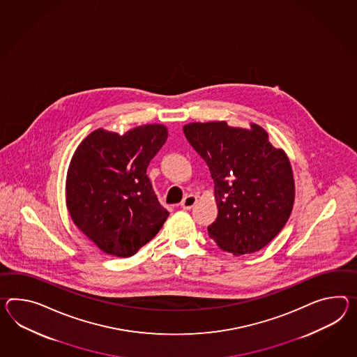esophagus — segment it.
<instances>
[{
	"label": "esophagus",
	"instance_id": "34e87169",
	"mask_svg": "<svg viewBox=\"0 0 357 357\" xmlns=\"http://www.w3.org/2000/svg\"><path fill=\"white\" fill-rule=\"evenodd\" d=\"M197 202V196L196 195H187L182 202H181V206L183 209L190 210L195 206V204Z\"/></svg>",
	"mask_w": 357,
	"mask_h": 357
}]
</instances>
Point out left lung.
<instances>
[{
	"mask_svg": "<svg viewBox=\"0 0 357 357\" xmlns=\"http://www.w3.org/2000/svg\"><path fill=\"white\" fill-rule=\"evenodd\" d=\"M183 131L214 181L218 217L208 227L210 237L234 255L263 249L293 210L296 188L287 153L257 123L243 129L226 121L192 122Z\"/></svg>",
	"mask_w": 357,
	"mask_h": 357,
	"instance_id": "1",
	"label": "left lung"
}]
</instances>
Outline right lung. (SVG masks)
Segmentation results:
<instances>
[{
	"mask_svg": "<svg viewBox=\"0 0 357 357\" xmlns=\"http://www.w3.org/2000/svg\"><path fill=\"white\" fill-rule=\"evenodd\" d=\"M166 139L167 129L160 123L123 135L98 129L72 157L66 183L70 218L107 254L134 255L169 217L147 176L151 160Z\"/></svg>",
	"mask_w": 357,
	"mask_h": 357,
	"instance_id": "right-lung-1",
	"label": "right lung"
}]
</instances>
